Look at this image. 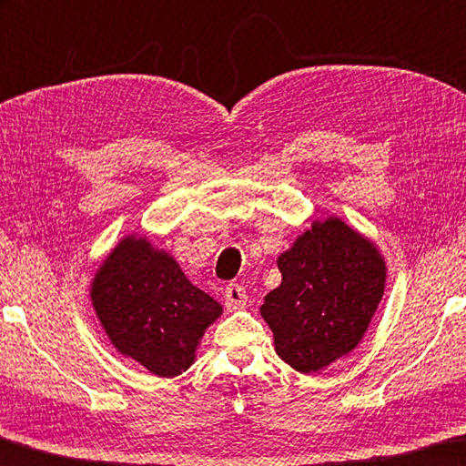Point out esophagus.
Returning <instances> with one entry per match:
<instances>
[{
  "instance_id": "1",
  "label": "esophagus",
  "mask_w": 466,
  "mask_h": 466,
  "mask_svg": "<svg viewBox=\"0 0 466 466\" xmlns=\"http://www.w3.org/2000/svg\"><path fill=\"white\" fill-rule=\"evenodd\" d=\"M246 303H248L246 289L238 283L227 285V289H225V308L227 309H231V311L241 309V308H246Z\"/></svg>"
}]
</instances>
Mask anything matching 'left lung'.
Listing matches in <instances>:
<instances>
[{
  "mask_svg": "<svg viewBox=\"0 0 466 466\" xmlns=\"http://www.w3.org/2000/svg\"><path fill=\"white\" fill-rule=\"evenodd\" d=\"M277 264L283 283L260 314L280 360L314 373L360 345L386 285L384 258L370 239L340 218L316 220Z\"/></svg>",
  "mask_w": 466,
  "mask_h": 466,
  "instance_id": "left-lung-1",
  "label": "left lung"
}]
</instances>
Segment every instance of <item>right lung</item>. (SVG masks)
I'll return each mask as SVG.
<instances>
[{"label": "right lung", "instance_id": "add662e5", "mask_svg": "<svg viewBox=\"0 0 466 466\" xmlns=\"http://www.w3.org/2000/svg\"><path fill=\"white\" fill-rule=\"evenodd\" d=\"M90 297L113 347L161 378L179 376L194 363L198 340L223 314L167 251L136 235L105 258Z\"/></svg>", "mask_w": 466, "mask_h": 466}]
</instances>
